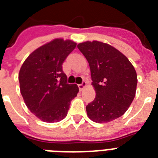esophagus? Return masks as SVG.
<instances>
[{
	"label": "esophagus",
	"mask_w": 158,
	"mask_h": 158,
	"mask_svg": "<svg viewBox=\"0 0 158 158\" xmlns=\"http://www.w3.org/2000/svg\"><path fill=\"white\" fill-rule=\"evenodd\" d=\"M86 85H87V84L85 81H83V83H82V84H79V85H78V87H79V91H82V90H83V89H84V88L86 87Z\"/></svg>",
	"instance_id": "34e87169"
}]
</instances>
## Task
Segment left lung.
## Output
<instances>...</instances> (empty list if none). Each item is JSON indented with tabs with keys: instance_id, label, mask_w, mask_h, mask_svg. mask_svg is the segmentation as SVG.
<instances>
[{
	"instance_id": "8db88e82",
	"label": "left lung",
	"mask_w": 158,
	"mask_h": 158,
	"mask_svg": "<svg viewBox=\"0 0 158 158\" xmlns=\"http://www.w3.org/2000/svg\"><path fill=\"white\" fill-rule=\"evenodd\" d=\"M87 59L96 97L86 106L87 115L97 123L110 122L124 115L135 97L137 74L125 55L98 41L78 44Z\"/></svg>"
}]
</instances>
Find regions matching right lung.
<instances>
[{
    "mask_svg": "<svg viewBox=\"0 0 158 158\" xmlns=\"http://www.w3.org/2000/svg\"><path fill=\"white\" fill-rule=\"evenodd\" d=\"M76 43L54 39L31 53L19 74L20 92L30 111L45 122H58L67 115L77 96L76 84H67L62 64Z\"/></svg>",
    "mask_w": 158,
    "mask_h": 158,
    "instance_id": "right-lung-1",
    "label": "right lung"
}]
</instances>
